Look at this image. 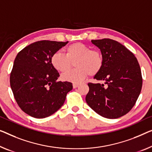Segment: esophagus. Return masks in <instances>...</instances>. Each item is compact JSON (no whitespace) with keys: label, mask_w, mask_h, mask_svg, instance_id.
<instances>
[{"label":"esophagus","mask_w":152,"mask_h":152,"mask_svg":"<svg viewBox=\"0 0 152 152\" xmlns=\"http://www.w3.org/2000/svg\"><path fill=\"white\" fill-rule=\"evenodd\" d=\"M79 86V84H76V83H74L73 84V87L75 89V88H77Z\"/></svg>","instance_id":"esophagus-1"}]
</instances>
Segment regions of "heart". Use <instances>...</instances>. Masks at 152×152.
<instances>
[{
    "label": "heart",
    "mask_w": 152,
    "mask_h": 152,
    "mask_svg": "<svg viewBox=\"0 0 152 152\" xmlns=\"http://www.w3.org/2000/svg\"><path fill=\"white\" fill-rule=\"evenodd\" d=\"M65 54L56 51L50 58V63L56 71L65 72L69 69L75 62L76 68L65 72L62 75L64 80L80 83L88 75L94 76L102 71L104 58L98 50L91 48L83 43H74L64 50Z\"/></svg>",
    "instance_id": "obj_1"
}]
</instances>
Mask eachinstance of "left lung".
<instances>
[{
  "label": "left lung",
  "mask_w": 152,
  "mask_h": 152,
  "mask_svg": "<svg viewBox=\"0 0 152 152\" xmlns=\"http://www.w3.org/2000/svg\"><path fill=\"white\" fill-rule=\"evenodd\" d=\"M104 58L102 71L94 76L104 84L89 83L86 102L98 115L108 119L124 116L139 98L142 79L139 62L132 52L117 41L91 40Z\"/></svg>",
  "instance_id": "8db88e82"
}]
</instances>
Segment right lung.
Returning <instances> with one entry per match:
<instances>
[{"instance_id": "1", "label": "right lung", "mask_w": 152, "mask_h": 152, "mask_svg": "<svg viewBox=\"0 0 152 152\" xmlns=\"http://www.w3.org/2000/svg\"><path fill=\"white\" fill-rule=\"evenodd\" d=\"M68 42L42 40L20 51L10 74V85L17 104L35 118H45L65 102L72 83L56 81L59 74L50 63L53 53Z\"/></svg>"}]
</instances>
